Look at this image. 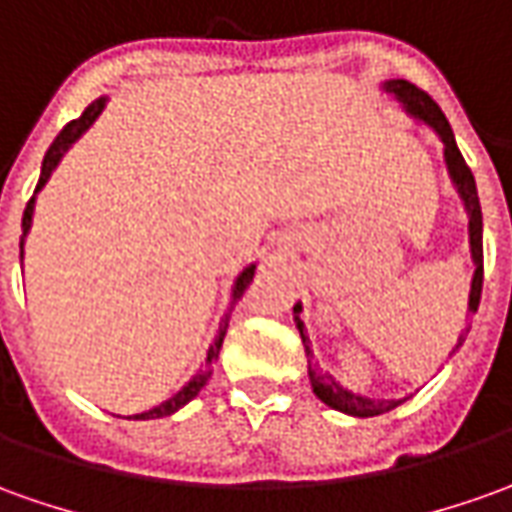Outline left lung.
Listing matches in <instances>:
<instances>
[{
  "label": "left lung",
  "mask_w": 512,
  "mask_h": 512,
  "mask_svg": "<svg viewBox=\"0 0 512 512\" xmlns=\"http://www.w3.org/2000/svg\"><path fill=\"white\" fill-rule=\"evenodd\" d=\"M384 92L395 97L401 103L406 114H412L415 120L426 123L440 137L443 142V156H446V168L451 182L460 193L462 204H465V212H468V241H471V257H474V280H471V294H468V314H476L479 308V297H482V207H479V196H476V182L471 168L465 165L460 148H457V139H454V131L448 125L446 114L440 111V106L431 100L423 89H417L415 83L403 81V78H392V81H384ZM302 314V302L294 305V322H297V330H300L302 347H305V356H308V378H311V387H314V395L322 403H328L330 409L336 412H344V415L353 417H375L384 415L389 409L401 406L406 398H398V401H384V398H367V395H356L350 389H344L336 378L330 373H325L319 364L314 361V350H311V336L305 330V322L300 319ZM471 328V325H468ZM468 328L462 330L460 339L454 344V350L448 356H454L457 350L465 342V333Z\"/></svg>",
  "instance_id": "left-lung-1"
}]
</instances>
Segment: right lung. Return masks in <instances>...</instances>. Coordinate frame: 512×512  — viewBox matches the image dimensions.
<instances>
[{"mask_svg":"<svg viewBox=\"0 0 512 512\" xmlns=\"http://www.w3.org/2000/svg\"><path fill=\"white\" fill-rule=\"evenodd\" d=\"M106 100L109 97H97L92 106H86V111H83L78 120H72V123L66 125L64 131L55 137V142L50 145V151H47V156H44V162H41V176H38V184H36V193L44 187V184L50 182L52 170L58 168V162L64 159V154L72 148V142L78 137H83L86 131H89V125L95 123L97 117H100V111L106 109ZM36 193H33V198L27 201V207H24V215H22V243H19V249H22V257H24V238H27V232H30V227H33V207H36ZM255 263L252 266H246V269L235 277V285H232V300H229V308L227 314H224V319H221V325H218V336H215V342L210 344V350H207V358H204V364H201V370H198L187 384H184L173 398H168L165 403H159V406H154V409H148V412H142V415H131L128 420H156V417H168L173 415V412H179L184 403H190L193 398H196L198 392H201V387L210 381L212 375V364H215V358H218V353H221V344H224V336H227V328H229V314H232V308H235V302L241 300L243 291H246V285L252 283V277H255Z\"/></svg>","mask_w":512,"mask_h":512,"instance_id":"add662e5","label":"right lung"}]
</instances>
